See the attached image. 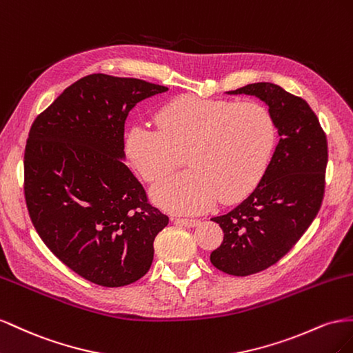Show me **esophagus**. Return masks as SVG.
Listing matches in <instances>:
<instances>
[{
  "instance_id": "obj_1",
  "label": "esophagus",
  "mask_w": 353,
  "mask_h": 353,
  "mask_svg": "<svg viewBox=\"0 0 353 353\" xmlns=\"http://www.w3.org/2000/svg\"><path fill=\"white\" fill-rule=\"evenodd\" d=\"M176 221H177V223H180V225L186 226V228H194V226H196L199 223L198 219H186V217H179V219H176Z\"/></svg>"
}]
</instances>
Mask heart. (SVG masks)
Segmentation results:
<instances>
[{
    "instance_id": "obj_1",
    "label": "heart",
    "mask_w": 353,
    "mask_h": 353,
    "mask_svg": "<svg viewBox=\"0 0 353 353\" xmlns=\"http://www.w3.org/2000/svg\"><path fill=\"white\" fill-rule=\"evenodd\" d=\"M158 130L134 125L125 134V154L148 183H157L183 163L189 170L154 189L161 207L196 213L220 198L232 203L260 180L275 142L268 110L257 103L179 96L155 115Z\"/></svg>"
}]
</instances>
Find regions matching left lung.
<instances>
[{
	"mask_svg": "<svg viewBox=\"0 0 353 353\" xmlns=\"http://www.w3.org/2000/svg\"><path fill=\"white\" fill-rule=\"evenodd\" d=\"M228 93L263 100L279 134L257 188L229 213L211 219L225 234L210 256L211 263L225 274L247 276L283 259L316 217L325 190L328 146L306 100L279 85L256 83Z\"/></svg>",
	"mask_w": 353,
	"mask_h": 353,
	"instance_id": "left-lung-1",
	"label": "left lung"
}]
</instances>
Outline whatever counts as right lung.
Segmentation results:
<instances>
[{
    "mask_svg": "<svg viewBox=\"0 0 353 353\" xmlns=\"http://www.w3.org/2000/svg\"><path fill=\"white\" fill-rule=\"evenodd\" d=\"M167 87L87 75L69 85L29 130L25 201L43 243L75 274L102 287L146 275L168 217L123 163L130 110Z\"/></svg>",
    "mask_w": 353,
    "mask_h": 353,
    "instance_id": "right-lung-1",
    "label": "right lung"
}]
</instances>
